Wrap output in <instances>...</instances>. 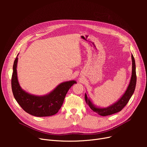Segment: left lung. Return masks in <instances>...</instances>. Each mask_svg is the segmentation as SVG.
I'll use <instances>...</instances> for the list:
<instances>
[{"instance_id": "8db88e82", "label": "left lung", "mask_w": 147, "mask_h": 147, "mask_svg": "<svg viewBox=\"0 0 147 147\" xmlns=\"http://www.w3.org/2000/svg\"><path fill=\"white\" fill-rule=\"evenodd\" d=\"M132 76H131L129 86L125 91V94L118 100V101L113 104V105L108 107L107 108H99L96 107L93 103L91 102L90 99L88 98L87 94H85L84 95V99L86 104L89 106V107L94 112L96 113L101 116H107L113 114L114 113H118L123 108H124L127 102L131 96H132L134 92L135 89L136 84V66L135 61L134 57L132 54Z\"/></svg>"}]
</instances>
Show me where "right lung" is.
<instances>
[{"label": "right lung", "instance_id": "1", "mask_svg": "<svg viewBox=\"0 0 147 147\" xmlns=\"http://www.w3.org/2000/svg\"><path fill=\"white\" fill-rule=\"evenodd\" d=\"M17 57L13 63L11 79L13 95L17 102L26 112L34 116L46 117L57 114L63 105L68 90L77 82L71 80L61 83L46 95L36 96L30 94L22 90L20 86L17 72Z\"/></svg>", "mask_w": 147, "mask_h": 147}]
</instances>
